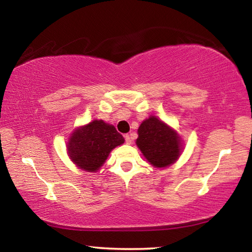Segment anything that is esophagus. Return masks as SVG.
Returning <instances> with one entry per match:
<instances>
[{
	"label": "esophagus",
	"mask_w": 252,
	"mask_h": 252,
	"mask_svg": "<svg viewBox=\"0 0 252 252\" xmlns=\"http://www.w3.org/2000/svg\"><path fill=\"white\" fill-rule=\"evenodd\" d=\"M125 139H126V142L127 144H131V142H132V136H131V134H126V135H125Z\"/></svg>",
	"instance_id": "obj_1"
}]
</instances>
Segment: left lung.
Here are the masks:
<instances>
[{
  "label": "left lung",
  "mask_w": 252,
  "mask_h": 252,
  "mask_svg": "<svg viewBox=\"0 0 252 252\" xmlns=\"http://www.w3.org/2000/svg\"><path fill=\"white\" fill-rule=\"evenodd\" d=\"M136 144L152 165L168 167L176 161L181 151L179 135L156 117L144 120L138 130Z\"/></svg>",
  "instance_id": "left-lung-1"
}]
</instances>
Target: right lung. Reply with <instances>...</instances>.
Returning <instances> with one entry per match:
<instances>
[{
	"label": "right lung",
	"instance_id": "right-lung-1",
	"mask_svg": "<svg viewBox=\"0 0 252 252\" xmlns=\"http://www.w3.org/2000/svg\"><path fill=\"white\" fill-rule=\"evenodd\" d=\"M125 142L116 127L102 120H94L72 133L67 151L79 168L95 172L104 163L112 149Z\"/></svg>",
	"mask_w": 252,
	"mask_h": 252
}]
</instances>
